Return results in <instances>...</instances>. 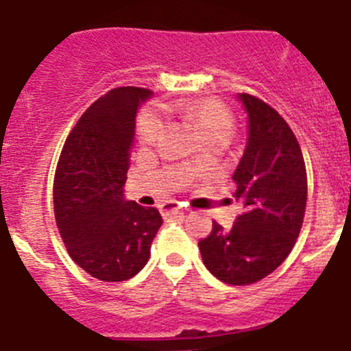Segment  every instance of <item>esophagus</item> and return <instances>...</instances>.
Masks as SVG:
<instances>
[{
  "label": "esophagus",
  "mask_w": 351,
  "mask_h": 351,
  "mask_svg": "<svg viewBox=\"0 0 351 351\" xmlns=\"http://www.w3.org/2000/svg\"><path fill=\"white\" fill-rule=\"evenodd\" d=\"M160 213L162 215H173V213H178V211H182V204L178 203V201H166V203L160 204Z\"/></svg>",
  "instance_id": "1"
}]
</instances>
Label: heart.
<instances>
[{
  "label": "heart",
  "instance_id": "1",
  "mask_svg": "<svg viewBox=\"0 0 351 351\" xmlns=\"http://www.w3.org/2000/svg\"><path fill=\"white\" fill-rule=\"evenodd\" d=\"M183 113L203 131L208 143L230 141L234 132V119L226 106L217 101H197L182 105ZM164 129V115L159 106L148 105L141 108L136 122V134L141 143H152L160 136Z\"/></svg>",
  "mask_w": 351,
  "mask_h": 351
}]
</instances>
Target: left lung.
<instances>
[{
  "label": "left lung",
  "instance_id": "1",
  "mask_svg": "<svg viewBox=\"0 0 351 351\" xmlns=\"http://www.w3.org/2000/svg\"><path fill=\"white\" fill-rule=\"evenodd\" d=\"M238 97L248 115V140L232 180L245 211L230 230L213 222L199 250L220 282L250 285L292 252L304 220L308 178L298 138L283 117L258 97Z\"/></svg>",
  "mask_w": 351,
  "mask_h": 351
}]
</instances>
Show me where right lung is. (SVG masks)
I'll return each instance as SVG.
<instances>
[{
    "label": "right lung",
    "mask_w": 351,
    "mask_h": 351,
    "mask_svg": "<svg viewBox=\"0 0 351 351\" xmlns=\"http://www.w3.org/2000/svg\"><path fill=\"white\" fill-rule=\"evenodd\" d=\"M152 90L117 87L94 101L69 132L53 178V211L69 257L101 282L140 273L162 217L125 201L136 113Z\"/></svg>",
    "instance_id": "1"
}]
</instances>
